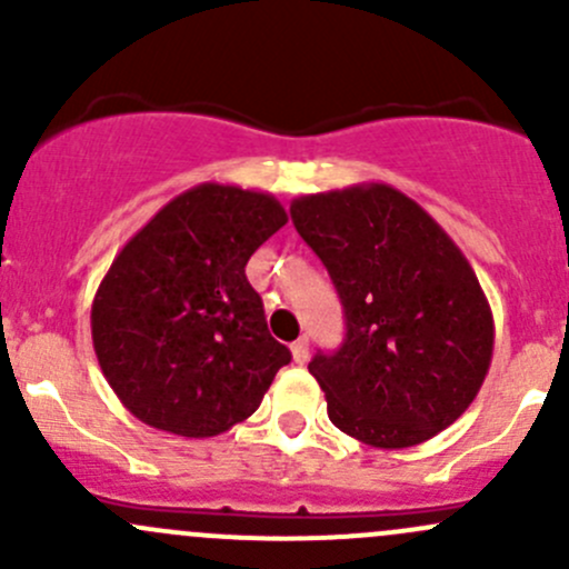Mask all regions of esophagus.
<instances>
[{"label": "esophagus", "mask_w": 569, "mask_h": 569, "mask_svg": "<svg viewBox=\"0 0 569 569\" xmlns=\"http://www.w3.org/2000/svg\"><path fill=\"white\" fill-rule=\"evenodd\" d=\"M291 358H295V363H308V338H297L295 343H291Z\"/></svg>", "instance_id": "1"}]
</instances>
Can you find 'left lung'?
<instances>
[{
	"label": "left lung",
	"mask_w": 569,
	"mask_h": 569,
	"mask_svg": "<svg viewBox=\"0 0 569 569\" xmlns=\"http://www.w3.org/2000/svg\"><path fill=\"white\" fill-rule=\"evenodd\" d=\"M336 283L347 338L308 371L341 432L407 449L451 427L492 360L490 302L455 239L399 189L355 183L291 200Z\"/></svg>",
	"instance_id": "1"
}]
</instances>
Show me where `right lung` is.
<instances>
[{
  "mask_svg": "<svg viewBox=\"0 0 569 569\" xmlns=\"http://www.w3.org/2000/svg\"><path fill=\"white\" fill-rule=\"evenodd\" d=\"M289 222L274 194L206 181L157 211L93 297V349L142 423L214 438L261 405L291 360L267 330L250 256Z\"/></svg>",
  "mask_w": 569,
  "mask_h": 569,
  "instance_id": "1",
  "label": "right lung"
}]
</instances>
